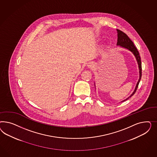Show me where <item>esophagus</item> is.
<instances>
[{
  "mask_svg": "<svg viewBox=\"0 0 157 157\" xmlns=\"http://www.w3.org/2000/svg\"><path fill=\"white\" fill-rule=\"evenodd\" d=\"M94 64L93 63H89L88 64H87V66H88V67H89V68H93L94 67Z\"/></svg>",
  "mask_w": 157,
  "mask_h": 157,
  "instance_id": "1",
  "label": "esophagus"
}]
</instances>
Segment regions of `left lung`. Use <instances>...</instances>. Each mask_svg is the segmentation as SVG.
I'll list each match as a JSON object with an SVG mask.
<instances>
[{
    "mask_svg": "<svg viewBox=\"0 0 157 157\" xmlns=\"http://www.w3.org/2000/svg\"><path fill=\"white\" fill-rule=\"evenodd\" d=\"M117 45L120 47L123 48L124 49H126L128 50L129 51L132 53V54L135 57L136 60L138 63V68H139V78L137 83H136V85L135 86V90L129 97H128L127 98H126L125 100L121 101V102H124V101L128 100L131 97H132L135 93L136 91L137 90L139 83L140 81L141 77H142V63H141L140 57L139 53L138 52V49L134 45L133 42L131 40L130 38H129L128 36L126 34L124 33L122 31L120 30L119 29H117ZM94 86H95V83H94Z\"/></svg>",
    "mask_w": 157,
    "mask_h": 157,
    "instance_id": "obj_1",
    "label": "left lung"
}]
</instances>
